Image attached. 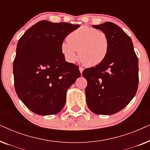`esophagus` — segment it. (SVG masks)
Masks as SVG:
<instances>
[{"mask_svg": "<svg viewBox=\"0 0 150 150\" xmlns=\"http://www.w3.org/2000/svg\"><path fill=\"white\" fill-rule=\"evenodd\" d=\"M83 67H79V70H80V72H81V74H82L83 73Z\"/></svg>", "mask_w": 150, "mask_h": 150, "instance_id": "obj_1", "label": "esophagus"}]
</instances>
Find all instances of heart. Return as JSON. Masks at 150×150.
<instances>
[{
	"mask_svg": "<svg viewBox=\"0 0 150 150\" xmlns=\"http://www.w3.org/2000/svg\"><path fill=\"white\" fill-rule=\"evenodd\" d=\"M110 41L105 33L89 26H81L67 35V41L61 43V50L65 59L74 63L79 50L80 60L87 67L102 63L107 56Z\"/></svg>",
	"mask_w": 150,
	"mask_h": 150,
	"instance_id": "obj_1",
	"label": "heart"
}]
</instances>
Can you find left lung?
I'll use <instances>...</instances> for the list:
<instances>
[{
	"label": "left lung",
	"mask_w": 150,
	"mask_h": 150,
	"mask_svg": "<svg viewBox=\"0 0 150 150\" xmlns=\"http://www.w3.org/2000/svg\"><path fill=\"white\" fill-rule=\"evenodd\" d=\"M93 27L107 35L110 47L103 62L83 71L86 100L91 111L109 115L126 107L136 94L139 60L130 38L120 26L106 22Z\"/></svg>",
	"instance_id": "1"
}]
</instances>
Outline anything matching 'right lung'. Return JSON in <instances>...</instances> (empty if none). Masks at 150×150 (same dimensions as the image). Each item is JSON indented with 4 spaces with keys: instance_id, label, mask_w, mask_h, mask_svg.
<instances>
[{
    "instance_id": "right-lung-1",
    "label": "right lung",
    "mask_w": 150,
    "mask_h": 150,
    "mask_svg": "<svg viewBox=\"0 0 150 150\" xmlns=\"http://www.w3.org/2000/svg\"><path fill=\"white\" fill-rule=\"evenodd\" d=\"M81 25L42 20L18 41L13 61L16 93L28 109L40 115L58 113L66 92L81 76L79 66L65 61L61 50L67 35Z\"/></svg>"
}]
</instances>
